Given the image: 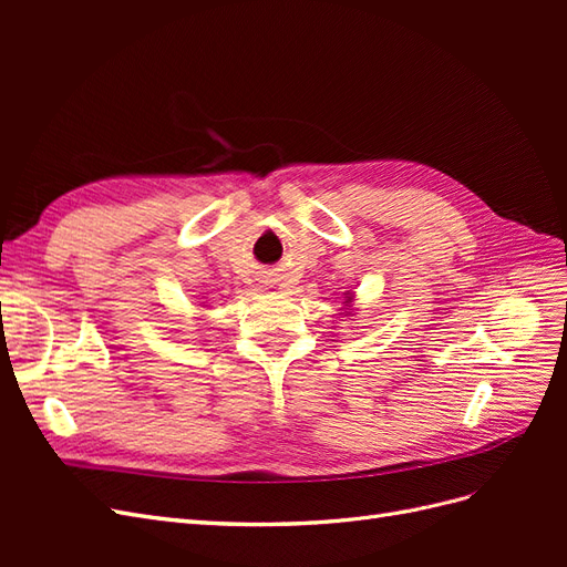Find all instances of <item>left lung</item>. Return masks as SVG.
Listing matches in <instances>:
<instances>
[{"instance_id":"1","label":"left lung","mask_w":567,"mask_h":567,"mask_svg":"<svg viewBox=\"0 0 567 567\" xmlns=\"http://www.w3.org/2000/svg\"><path fill=\"white\" fill-rule=\"evenodd\" d=\"M346 296H348V300H352V298H350V293H346Z\"/></svg>"}]
</instances>
